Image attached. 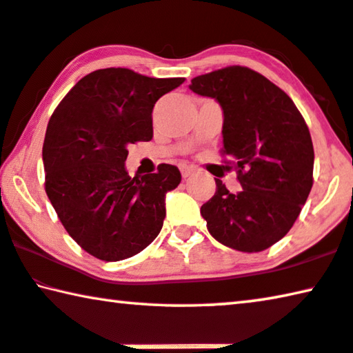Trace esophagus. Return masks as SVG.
<instances>
[{
	"mask_svg": "<svg viewBox=\"0 0 353 353\" xmlns=\"http://www.w3.org/2000/svg\"><path fill=\"white\" fill-rule=\"evenodd\" d=\"M192 173H194L192 167H186V165L181 167V176H183V178H189V176L192 175Z\"/></svg>",
	"mask_w": 353,
	"mask_h": 353,
	"instance_id": "34e87169",
	"label": "esophagus"
}]
</instances>
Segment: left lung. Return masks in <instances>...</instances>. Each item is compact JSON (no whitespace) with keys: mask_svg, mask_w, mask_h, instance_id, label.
Returning <instances> with one entry per match:
<instances>
[{"mask_svg":"<svg viewBox=\"0 0 353 353\" xmlns=\"http://www.w3.org/2000/svg\"><path fill=\"white\" fill-rule=\"evenodd\" d=\"M189 88L219 102L221 153L233 161L243 188L232 194L216 180L200 208L208 232L236 251H263L292 229L311 192L314 148L305 118L279 86L249 68L199 75Z\"/></svg>","mask_w":353,"mask_h":353,"instance_id":"obj_1","label":"left lung"}]
</instances>
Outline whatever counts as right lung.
Returning a JSON list of instances; mask_svg holds the SVG:
<instances>
[{
    "label": "right lung",
    "instance_id": "right-lung-1",
    "mask_svg": "<svg viewBox=\"0 0 353 353\" xmlns=\"http://www.w3.org/2000/svg\"><path fill=\"white\" fill-rule=\"evenodd\" d=\"M184 79H154L126 68L85 75L48 121L42 161L46 192L77 245L105 262L132 257L159 235L165 194L178 167L128 175V146L153 137V107Z\"/></svg>",
    "mask_w": 353,
    "mask_h": 353
}]
</instances>
